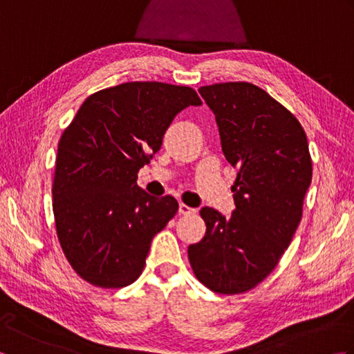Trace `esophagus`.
Masks as SVG:
<instances>
[{"label":"esophagus","instance_id":"1","mask_svg":"<svg viewBox=\"0 0 354 354\" xmlns=\"http://www.w3.org/2000/svg\"><path fill=\"white\" fill-rule=\"evenodd\" d=\"M178 213H179V214H193V213H196V209L187 207V205H184V204H179Z\"/></svg>","mask_w":354,"mask_h":354}]
</instances>
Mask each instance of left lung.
I'll return each instance as SVG.
<instances>
[{
  "label": "left lung",
  "instance_id": "8db88e82",
  "mask_svg": "<svg viewBox=\"0 0 354 354\" xmlns=\"http://www.w3.org/2000/svg\"><path fill=\"white\" fill-rule=\"evenodd\" d=\"M213 111L222 152L237 169L236 209L225 217L201 209L207 231L189 246L198 280L209 290L234 295L272 272L301 221L312 183L307 137L295 115L248 82L201 86Z\"/></svg>",
  "mask_w": 354,
  "mask_h": 354
}]
</instances>
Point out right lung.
<instances>
[{"mask_svg": "<svg viewBox=\"0 0 354 354\" xmlns=\"http://www.w3.org/2000/svg\"><path fill=\"white\" fill-rule=\"evenodd\" d=\"M199 104L189 86L127 82L89 95L64 131L53 213L66 260L88 283L118 289L142 272L178 201L150 196L137 173L161 149L173 118Z\"/></svg>", "mask_w": 354, "mask_h": 354, "instance_id": "obj_1", "label": "right lung"}]
</instances>
